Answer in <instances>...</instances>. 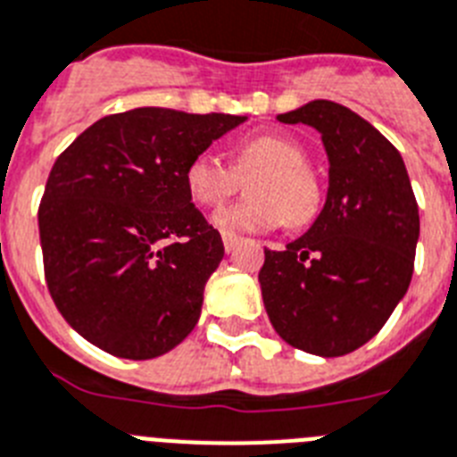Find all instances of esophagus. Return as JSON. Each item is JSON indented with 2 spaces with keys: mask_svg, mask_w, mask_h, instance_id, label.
<instances>
[{
  "mask_svg": "<svg viewBox=\"0 0 457 457\" xmlns=\"http://www.w3.org/2000/svg\"><path fill=\"white\" fill-rule=\"evenodd\" d=\"M239 241L241 237L232 235V232H222V244H225V251H228V253H232V251L239 246Z\"/></svg>",
  "mask_w": 457,
  "mask_h": 457,
  "instance_id": "1",
  "label": "esophagus"
}]
</instances>
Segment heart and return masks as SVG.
<instances>
[{"instance_id": "b5f03b06", "label": "heart", "mask_w": 457, "mask_h": 457, "mask_svg": "<svg viewBox=\"0 0 457 457\" xmlns=\"http://www.w3.org/2000/svg\"><path fill=\"white\" fill-rule=\"evenodd\" d=\"M232 164L216 152H199L185 166V187L199 206L218 209L235 195L239 176L258 173L248 195L213 216L222 232H270L288 222L303 228L312 222L321 202V187L307 169L305 147L287 133H258L241 138L232 150Z\"/></svg>"}]
</instances>
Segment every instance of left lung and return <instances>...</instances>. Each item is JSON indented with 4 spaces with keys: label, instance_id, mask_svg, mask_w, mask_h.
<instances>
[{
    "label": "left lung",
    "instance_id": "left-lung-1",
    "mask_svg": "<svg viewBox=\"0 0 457 457\" xmlns=\"http://www.w3.org/2000/svg\"><path fill=\"white\" fill-rule=\"evenodd\" d=\"M321 133L328 192L312 228L265 251L262 303L274 331L319 357L369 343L406 295L420 216L402 154L350 107L312 100L277 117Z\"/></svg>",
    "mask_w": 457,
    "mask_h": 457
}]
</instances>
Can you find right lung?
<instances>
[{
	"label": "right lung",
	"instance_id": "right-lung-1",
	"mask_svg": "<svg viewBox=\"0 0 457 457\" xmlns=\"http://www.w3.org/2000/svg\"><path fill=\"white\" fill-rule=\"evenodd\" d=\"M241 121L136 107L88 126L55 159L39 204L44 274L88 343L140 361L190 336L225 246L192 204L185 166Z\"/></svg>",
	"mask_w": 457,
	"mask_h": 457
}]
</instances>
